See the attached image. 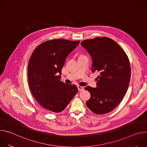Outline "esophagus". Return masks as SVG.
<instances>
[{
  "label": "esophagus",
  "instance_id": "1",
  "mask_svg": "<svg viewBox=\"0 0 147 147\" xmlns=\"http://www.w3.org/2000/svg\"><path fill=\"white\" fill-rule=\"evenodd\" d=\"M77 88L78 90L79 91H83L84 90V87H81L80 86H77Z\"/></svg>",
  "mask_w": 147,
  "mask_h": 147
}]
</instances>
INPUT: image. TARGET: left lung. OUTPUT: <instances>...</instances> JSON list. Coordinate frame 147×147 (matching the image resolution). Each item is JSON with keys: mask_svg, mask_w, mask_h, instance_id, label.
Here are the masks:
<instances>
[{"mask_svg": "<svg viewBox=\"0 0 147 147\" xmlns=\"http://www.w3.org/2000/svg\"><path fill=\"white\" fill-rule=\"evenodd\" d=\"M91 56L92 71H98L97 87H86L91 98L87 107L98 115L113 111L126 92L130 80L131 67L126 53L113 39L99 37L81 42Z\"/></svg>", "mask_w": 147, "mask_h": 147, "instance_id": "1", "label": "left lung"}]
</instances>
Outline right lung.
<instances>
[{
  "mask_svg": "<svg viewBox=\"0 0 147 147\" xmlns=\"http://www.w3.org/2000/svg\"><path fill=\"white\" fill-rule=\"evenodd\" d=\"M80 42L47 40L38 46L30 57L28 80L31 92L40 105L50 112L63 111L78 92L76 85L65 84L60 78L66 57Z\"/></svg>",
  "mask_w": 147,
  "mask_h": 147,
  "instance_id": "obj_1",
  "label": "right lung"
}]
</instances>
